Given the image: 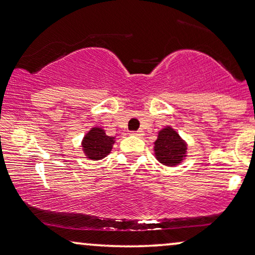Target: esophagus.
Listing matches in <instances>:
<instances>
[{"mask_svg":"<svg viewBox=\"0 0 255 255\" xmlns=\"http://www.w3.org/2000/svg\"><path fill=\"white\" fill-rule=\"evenodd\" d=\"M130 135H133V136L141 137V136H143L144 133H143V130H136V131H131Z\"/></svg>","mask_w":255,"mask_h":255,"instance_id":"esophagus-1","label":"esophagus"}]
</instances>
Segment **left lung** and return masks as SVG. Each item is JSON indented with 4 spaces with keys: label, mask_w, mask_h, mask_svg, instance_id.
I'll use <instances>...</instances> for the list:
<instances>
[{
    "label": "left lung",
    "mask_w": 255,
    "mask_h": 255,
    "mask_svg": "<svg viewBox=\"0 0 255 255\" xmlns=\"http://www.w3.org/2000/svg\"><path fill=\"white\" fill-rule=\"evenodd\" d=\"M188 144L170 126L158 131L154 142L155 157L159 163L168 167H176L186 157Z\"/></svg>",
    "instance_id": "1"
}]
</instances>
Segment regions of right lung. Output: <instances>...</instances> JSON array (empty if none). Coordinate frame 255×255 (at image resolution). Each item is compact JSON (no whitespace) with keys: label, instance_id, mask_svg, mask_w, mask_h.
<instances>
[{"label":"right lung","instance_id":"right-lung-1","mask_svg":"<svg viewBox=\"0 0 255 255\" xmlns=\"http://www.w3.org/2000/svg\"><path fill=\"white\" fill-rule=\"evenodd\" d=\"M115 142L114 136H108L101 127H93L87 131L83 141L81 147L87 158L92 161H98L110 154Z\"/></svg>","mask_w":255,"mask_h":255}]
</instances>
